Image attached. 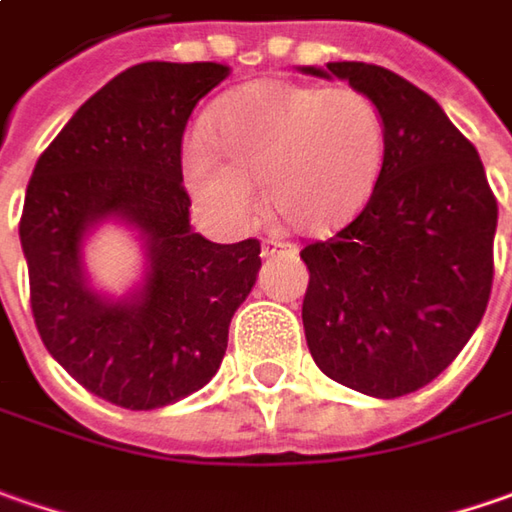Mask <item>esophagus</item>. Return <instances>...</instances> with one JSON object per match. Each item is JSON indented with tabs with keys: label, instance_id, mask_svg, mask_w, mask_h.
Here are the masks:
<instances>
[{
	"label": "esophagus",
	"instance_id": "1",
	"mask_svg": "<svg viewBox=\"0 0 512 512\" xmlns=\"http://www.w3.org/2000/svg\"><path fill=\"white\" fill-rule=\"evenodd\" d=\"M278 255H286V257H295L298 255V246L295 243H286V240H278V237H266L263 243H260V257H278Z\"/></svg>",
	"mask_w": 512,
	"mask_h": 512
}]
</instances>
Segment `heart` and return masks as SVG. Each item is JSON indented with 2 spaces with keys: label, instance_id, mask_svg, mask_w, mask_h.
Segmentation results:
<instances>
[{
  "label": "heart",
  "instance_id": "heart-1",
  "mask_svg": "<svg viewBox=\"0 0 512 512\" xmlns=\"http://www.w3.org/2000/svg\"><path fill=\"white\" fill-rule=\"evenodd\" d=\"M206 137L186 148V186L226 232H243L257 217V183L298 232L344 229L369 203L387 148L384 117L364 91L295 79L229 91L212 108Z\"/></svg>",
  "mask_w": 512,
  "mask_h": 512
}]
</instances>
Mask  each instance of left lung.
Instances as JSON below:
<instances>
[{
  "label": "left lung",
  "mask_w": 512,
  "mask_h": 512,
  "mask_svg": "<svg viewBox=\"0 0 512 512\" xmlns=\"http://www.w3.org/2000/svg\"><path fill=\"white\" fill-rule=\"evenodd\" d=\"M378 105V186L346 229L309 243L306 344L323 375L372 398L427 387L456 361L490 300L499 206L473 143L441 105L367 62L303 65Z\"/></svg>",
  "instance_id": "1"
}]
</instances>
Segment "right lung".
Returning <instances> with one entry per match:
<instances>
[{
	"instance_id": "right-lung-1",
	"label": "right lung",
	"mask_w": 512,
	"mask_h": 512,
	"mask_svg": "<svg viewBox=\"0 0 512 512\" xmlns=\"http://www.w3.org/2000/svg\"><path fill=\"white\" fill-rule=\"evenodd\" d=\"M220 62H140L79 105L36 160L19 240L45 349L74 381L125 410L168 407L220 369L229 323L260 272V243H212L189 223L180 143ZM123 222L144 280L123 299L90 286L84 240Z\"/></svg>"
}]
</instances>
